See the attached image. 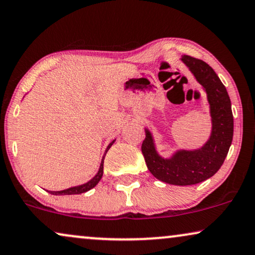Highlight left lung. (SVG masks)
Listing matches in <instances>:
<instances>
[{
    "instance_id": "obj_1",
    "label": "left lung",
    "mask_w": 255,
    "mask_h": 255,
    "mask_svg": "<svg viewBox=\"0 0 255 255\" xmlns=\"http://www.w3.org/2000/svg\"><path fill=\"white\" fill-rule=\"evenodd\" d=\"M196 80L205 90L210 105L212 130L208 142L196 150H177L170 158L156 151L154 138L145 129L141 150L149 171L172 185H192L212 177L223 165L233 138V114L225 86L209 64L190 56L182 57Z\"/></svg>"
}]
</instances>
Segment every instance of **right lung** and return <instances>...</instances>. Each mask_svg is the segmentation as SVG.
<instances>
[{
	"mask_svg": "<svg viewBox=\"0 0 255 255\" xmlns=\"http://www.w3.org/2000/svg\"><path fill=\"white\" fill-rule=\"evenodd\" d=\"M114 141H112L111 143L108 144L106 151H105V156H106V152L108 151V149H110L112 147V144L114 143ZM105 156L103 157V159H101V164H100L99 171H98V174L94 176V177L91 179V181H88L87 183H85V184L72 186V188L62 190V191H49V192L52 193V195H79V193H84V192L88 191V190L93 189L94 186H96L98 183H99L101 177H103V174H104V158H105Z\"/></svg>",
	"mask_w": 255,
	"mask_h": 255,
	"instance_id": "right-lung-1",
	"label": "right lung"
}]
</instances>
